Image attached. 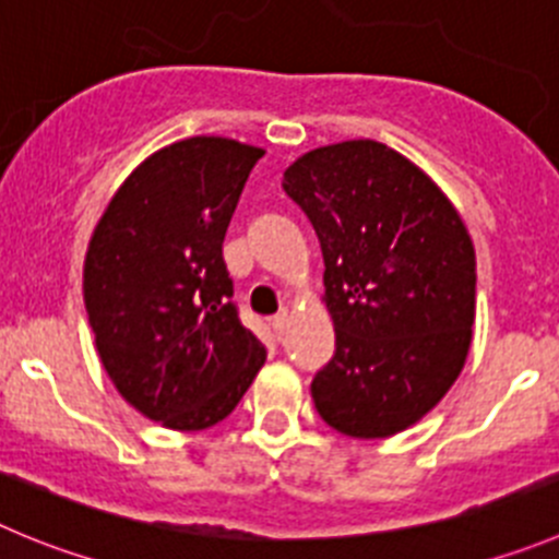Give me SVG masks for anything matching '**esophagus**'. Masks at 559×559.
Returning <instances> with one entry per match:
<instances>
[{
  "instance_id": "esophagus-1",
  "label": "esophagus",
  "mask_w": 559,
  "mask_h": 559,
  "mask_svg": "<svg viewBox=\"0 0 559 559\" xmlns=\"http://www.w3.org/2000/svg\"><path fill=\"white\" fill-rule=\"evenodd\" d=\"M289 322H292V314L284 309V311H278V314H275L273 320H270V325H273V331L281 336V333H286V328H289Z\"/></svg>"
}]
</instances>
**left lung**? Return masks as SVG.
<instances>
[{
	"label": "left lung",
	"mask_w": 559,
	"mask_h": 559,
	"mask_svg": "<svg viewBox=\"0 0 559 559\" xmlns=\"http://www.w3.org/2000/svg\"><path fill=\"white\" fill-rule=\"evenodd\" d=\"M284 190L320 237L336 331V353L311 380L317 414L353 438L416 425L472 344L477 262L457 209L374 140L309 151L286 168Z\"/></svg>",
	"instance_id": "8db88e82"
}]
</instances>
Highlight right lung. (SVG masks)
I'll use <instances>...</instances> for the list:
<instances>
[{
	"label": "right lung",
	"instance_id": "add662e5",
	"mask_svg": "<svg viewBox=\"0 0 559 559\" xmlns=\"http://www.w3.org/2000/svg\"><path fill=\"white\" fill-rule=\"evenodd\" d=\"M255 145L187 138L118 187L93 231L82 292L118 394L170 430L226 419L267 350L239 322L223 239Z\"/></svg>",
	"mask_w": 559,
	"mask_h": 559
}]
</instances>
